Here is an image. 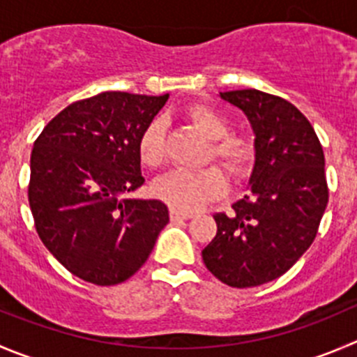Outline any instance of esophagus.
<instances>
[{
	"mask_svg": "<svg viewBox=\"0 0 357 357\" xmlns=\"http://www.w3.org/2000/svg\"><path fill=\"white\" fill-rule=\"evenodd\" d=\"M169 217H172V220L191 219L192 212H188V210H181V208H172L169 210Z\"/></svg>",
	"mask_w": 357,
	"mask_h": 357,
	"instance_id": "obj_1",
	"label": "esophagus"
}]
</instances>
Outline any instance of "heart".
<instances>
[{
  "mask_svg": "<svg viewBox=\"0 0 357 357\" xmlns=\"http://www.w3.org/2000/svg\"><path fill=\"white\" fill-rule=\"evenodd\" d=\"M188 119L210 142L208 159H217L235 175H242L254 161V144L243 135H229L227 121L205 105H192L188 108ZM138 158L142 165L158 168L165 162V122L152 119L138 137ZM159 199L173 208L189 210L217 198L226 191V176L217 166L202 169H173L159 176L152 188Z\"/></svg>",
  "mask_w": 357,
  "mask_h": 357,
  "instance_id": "heart-1",
  "label": "heart"
}]
</instances>
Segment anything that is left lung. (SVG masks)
Returning <instances> with one entry per match:
<instances>
[{
	"label": "left lung",
	"instance_id": "obj_1",
	"mask_svg": "<svg viewBox=\"0 0 357 357\" xmlns=\"http://www.w3.org/2000/svg\"><path fill=\"white\" fill-rule=\"evenodd\" d=\"M254 131L250 192L215 213L217 235L202 250L220 282L256 287L286 273L317 235L328 205L324 152L308 119L284 98L257 89L220 93Z\"/></svg>",
	"mask_w": 357,
	"mask_h": 357
}]
</instances>
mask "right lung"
I'll return each mask as SVG.
<instances>
[{
    "mask_svg": "<svg viewBox=\"0 0 357 357\" xmlns=\"http://www.w3.org/2000/svg\"><path fill=\"white\" fill-rule=\"evenodd\" d=\"M168 96L100 93L68 105L36 138L28 188L36 233L86 282L133 277L168 224L162 202L126 198L145 182L138 137Z\"/></svg>",
    "mask_w": 357,
    "mask_h": 357,
    "instance_id": "add662e5",
    "label": "right lung"
}]
</instances>
